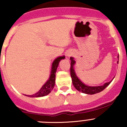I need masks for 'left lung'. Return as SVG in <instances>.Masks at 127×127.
Segmentation results:
<instances>
[{
	"instance_id": "obj_1",
	"label": "left lung",
	"mask_w": 127,
	"mask_h": 127,
	"mask_svg": "<svg viewBox=\"0 0 127 127\" xmlns=\"http://www.w3.org/2000/svg\"><path fill=\"white\" fill-rule=\"evenodd\" d=\"M118 58L119 59V56H118ZM70 76L72 77V84H73L74 86L75 87L77 90L79 91V92H81L82 93H84V94H90V95H93V94H97V93H99L100 92H102V90H104L109 85L111 81H113L112 79L111 81L107 82V83H105L104 85H102V86H87V85H85V84L80 80V79L77 77V76H76V72H75V70L74 69V65L75 60H74V58L72 57H70ZM117 63L118 64V61L117 62ZM114 79V78H113Z\"/></svg>"
}]
</instances>
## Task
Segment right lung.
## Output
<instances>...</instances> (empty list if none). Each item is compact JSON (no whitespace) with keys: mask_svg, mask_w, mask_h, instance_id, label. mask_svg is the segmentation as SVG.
I'll return each mask as SVG.
<instances>
[{"mask_svg":"<svg viewBox=\"0 0 127 127\" xmlns=\"http://www.w3.org/2000/svg\"><path fill=\"white\" fill-rule=\"evenodd\" d=\"M65 56L64 57H59L57 58L54 60L52 64V67H51V74H50V78L46 82V83L43 85L41 88V89L38 91L37 92L32 95H26L30 97H44L46 95H48L51 92L53 89L55 84V74L57 72V67H58L59 62L62 59H64Z\"/></svg>","mask_w":127,"mask_h":127,"instance_id":"right-lung-1","label":"right lung"}]
</instances>
